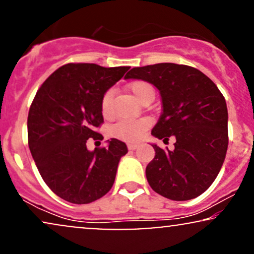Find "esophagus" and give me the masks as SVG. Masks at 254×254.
Masks as SVG:
<instances>
[{
    "instance_id": "1",
    "label": "esophagus",
    "mask_w": 254,
    "mask_h": 254,
    "mask_svg": "<svg viewBox=\"0 0 254 254\" xmlns=\"http://www.w3.org/2000/svg\"><path fill=\"white\" fill-rule=\"evenodd\" d=\"M127 147L129 151H134V149H136L137 147H139V145H137V143H128Z\"/></svg>"
}]
</instances>
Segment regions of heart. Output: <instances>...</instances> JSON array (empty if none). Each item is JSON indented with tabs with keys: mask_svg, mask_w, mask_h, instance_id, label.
Returning <instances> with one entry per match:
<instances>
[{
	"mask_svg": "<svg viewBox=\"0 0 254 254\" xmlns=\"http://www.w3.org/2000/svg\"><path fill=\"white\" fill-rule=\"evenodd\" d=\"M128 90L140 102L146 100L148 96H154V89L152 84L142 80H136L127 86ZM101 112L105 118L112 115V92H107L102 96ZM149 127V120L140 119V120H124L119 121L112 127V135L118 139L128 142H136L141 139L143 133Z\"/></svg>",
	"mask_w": 254,
	"mask_h": 254,
	"instance_id": "obj_1",
	"label": "heart"
}]
</instances>
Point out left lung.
Returning a JSON list of instances; mask_svg holds the SVG:
<instances>
[{
  "instance_id": "8db88e82",
  "label": "left lung",
  "mask_w": 254,
  "mask_h": 254,
  "mask_svg": "<svg viewBox=\"0 0 254 254\" xmlns=\"http://www.w3.org/2000/svg\"><path fill=\"white\" fill-rule=\"evenodd\" d=\"M125 79L154 84L162 101L160 119L152 135L174 149L152 145L154 159L146 177L153 190L184 201L196 198L211 186L224 164L228 146L226 101L215 83L196 68L156 64L130 69Z\"/></svg>"
}]
</instances>
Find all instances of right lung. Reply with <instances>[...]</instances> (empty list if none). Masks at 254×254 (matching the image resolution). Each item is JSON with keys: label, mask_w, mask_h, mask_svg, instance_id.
<instances>
[{"label": "right lung", "mask_w": 254, "mask_h": 254, "mask_svg": "<svg viewBox=\"0 0 254 254\" xmlns=\"http://www.w3.org/2000/svg\"><path fill=\"white\" fill-rule=\"evenodd\" d=\"M129 67L67 64L47 79L28 114V145L47 186L65 201L89 203L109 192L126 143L111 139L108 147L87 148L102 140L101 100Z\"/></svg>", "instance_id": "obj_1"}]
</instances>
